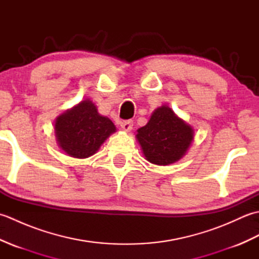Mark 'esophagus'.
Listing matches in <instances>:
<instances>
[{"label":"esophagus","mask_w":259,"mask_h":259,"mask_svg":"<svg viewBox=\"0 0 259 259\" xmlns=\"http://www.w3.org/2000/svg\"><path fill=\"white\" fill-rule=\"evenodd\" d=\"M120 126H121V128H122L123 131H126V133H128V131H130L131 129H133L134 121H133V120H124V121H121V122H120Z\"/></svg>","instance_id":"34e87169"}]
</instances>
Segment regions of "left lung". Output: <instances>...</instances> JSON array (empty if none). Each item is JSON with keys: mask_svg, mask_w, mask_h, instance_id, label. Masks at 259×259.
Here are the masks:
<instances>
[{"mask_svg": "<svg viewBox=\"0 0 259 259\" xmlns=\"http://www.w3.org/2000/svg\"><path fill=\"white\" fill-rule=\"evenodd\" d=\"M194 128L169 106L157 108L145 126L137 130L145 159L157 166H168L183 158L194 141Z\"/></svg>", "mask_w": 259, "mask_h": 259, "instance_id": "obj_1", "label": "left lung"}]
</instances>
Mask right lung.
<instances>
[{"label":"right lung","mask_w":259,"mask_h":259,"mask_svg":"<svg viewBox=\"0 0 259 259\" xmlns=\"http://www.w3.org/2000/svg\"><path fill=\"white\" fill-rule=\"evenodd\" d=\"M117 131L108 117L98 112L90 99L68 109L54 121V135L58 146L69 157L89 158Z\"/></svg>","instance_id":"right-lung-1"}]
</instances>
